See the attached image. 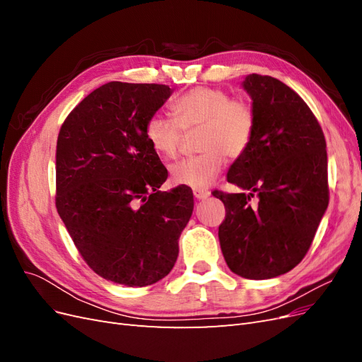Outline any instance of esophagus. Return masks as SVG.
<instances>
[{
	"label": "esophagus",
	"mask_w": 362,
	"mask_h": 362,
	"mask_svg": "<svg viewBox=\"0 0 362 362\" xmlns=\"http://www.w3.org/2000/svg\"><path fill=\"white\" fill-rule=\"evenodd\" d=\"M193 194L198 201H204V199L208 198V196H210V192H208V190H194Z\"/></svg>",
	"instance_id": "esophagus-1"
}]
</instances>
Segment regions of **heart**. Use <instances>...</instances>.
<instances>
[{"label": "heart", "mask_w": 362, "mask_h": 362, "mask_svg": "<svg viewBox=\"0 0 362 362\" xmlns=\"http://www.w3.org/2000/svg\"><path fill=\"white\" fill-rule=\"evenodd\" d=\"M173 120L154 115L145 125V137L156 154L173 158L182 144V131H198L201 154L170 166L177 185L205 190L222 172L226 157H242L257 129V113L246 98L231 96L221 87H193L170 103Z\"/></svg>", "instance_id": "obj_1"}]
</instances>
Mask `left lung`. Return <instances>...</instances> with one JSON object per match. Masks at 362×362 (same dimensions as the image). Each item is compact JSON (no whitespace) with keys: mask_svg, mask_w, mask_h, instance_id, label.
<instances>
[{"mask_svg":"<svg viewBox=\"0 0 362 362\" xmlns=\"http://www.w3.org/2000/svg\"><path fill=\"white\" fill-rule=\"evenodd\" d=\"M243 87L257 129L226 177L242 193L213 192L226 210L218 240L235 275L269 279L303 259L329 204L326 140L310 107L287 84L250 74Z\"/></svg>","mask_w":362,"mask_h":362,"instance_id":"obj_1","label":"left lung"}]
</instances>
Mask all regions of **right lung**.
<instances>
[{"instance_id":"right-lung-1","label":"right lung","mask_w":362,"mask_h":362,"mask_svg":"<svg viewBox=\"0 0 362 362\" xmlns=\"http://www.w3.org/2000/svg\"><path fill=\"white\" fill-rule=\"evenodd\" d=\"M166 84L110 81L64 119L56 151V206L96 275L127 287L163 279L193 211L187 187L160 192L168 169L145 137Z\"/></svg>"}]
</instances>
